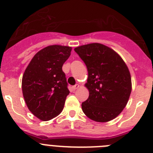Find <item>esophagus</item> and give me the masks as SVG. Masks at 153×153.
<instances>
[{
    "instance_id": "esophagus-1",
    "label": "esophagus",
    "mask_w": 153,
    "mask_h": 153,
    "mask_svg": "<svg viewBox=\"0 0 153 153\" xmlns=\"http://www.w3.org/2000/svg\"><path fill=\"white\" fill-rule=\"evenodd\" d=\"M79 87V85H78V84H76V85H74V86H73V89H74V90H76V89H77Z\"/></svg>"
}]
</instances>
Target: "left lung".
<instances>
[{
	"instance_id": "8db88e82",
	"label": "left lung",
	"mask_w": 153,
	"mask_h": 153,
	"mask_svg": "<svg viewBox=\"0 0 153 153\" xmlns=\"http://www.w3.org/2000/svg\"><path fill=\"white\" fill-rule=\"evenodd\" d=\"M88 71L85 86L89 98L82 103L83 113L91 120L108 122L115 118L127 105L132 83L127 64L113 49L100 43L74 48Z\"/></svg>"
}]
</instances>
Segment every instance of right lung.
<instances>
[{"label":"right lung","instance_id":"obj_1","mask_svg":"<svg viewBox=\"0 0 153 153\" xmlns=\"http://www.w3.org/2000/svg\"><path fill=\"white\" fill-rule=\"evenodd\" d=\"M72 48L53 45L38 51L22 76V90L28 108L47 121L61 114L70 93L62 67Z\"/></svg>","mask_w":153,"mask_h":153}]
</instances>
